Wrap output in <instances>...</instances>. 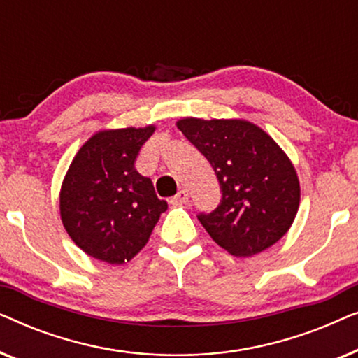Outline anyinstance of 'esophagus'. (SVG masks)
I'll list each match as a JSON object with an SVG mask.
<instances>
[{
	"label": "esophagus",
	"mask_w": 358,
	"mask_h": 358,
	"mask_svg": "<svg viewBox=\"0 0 358 358\" xmlns=\"http://www.w3.org/2000/svg\"><path fill=\"white\" fill-rule=\"evenodd\" d=\"M189 199H190V195H189L187 190H179V192L176 194L173 199H171V203H173V205H185L189 202Z\"/></svg>",
	"instance_id": "34e87169"
}]
</instances>
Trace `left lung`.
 I'll list each match as a JSON object with an SVG mask.
<instances>
[{"instance_id": "1", "label": "left lung", "mask_w": 358, "mask_h": 358, "mask_svg": "<svg viewBox=\"0 0 358 358\" xmlns=\"http://www.w3.org/2000/svg\"><path fill=\"white\" fill-rule=\"evenodd\" d=\"M178 129L218 178L220 205L197 215L213 241L236 257L275 244L290 229L300 205L296 171L280 146L246 120L187 117Z\"/></svg>"}]
</instances>
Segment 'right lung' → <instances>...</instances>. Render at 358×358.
<instances>
[{"mask_svg": "<svg viewBox=\"0 0 358 358\" xmlns=\"http://www.w3.org/2000/svg\"><path fill=\"white\" fill-rule=\"evenodd\" d=\"M155 127L104 130L81 146L63 179L60 215L66 233L87 256L107 264L138 254L168 203L135 169Z\"/></svg>", "mask_w": 358, "mask_h": 358, "instance_id": "obj_1", "label": "right lung"}]
</instances>
